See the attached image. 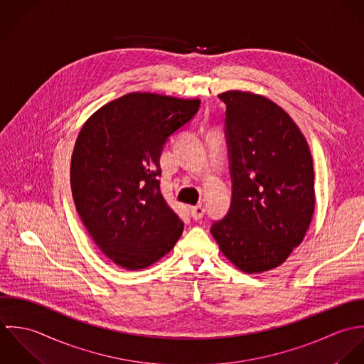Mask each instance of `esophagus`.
Returning a JSON list of instances; mask_svg holds the SVG:
<instances>
[{
	"label": "esophagus",
	"instance_id": "esophagus-1",
	"mask_svg": "<svg viewBox=\"0 0 364 364\" xmlns=\"http://www.w3.org/2000/svg\"><path fill=\"white\" fill-rule=\"evenodd\" d=\"M190 214H191L193 219L198 220V219H201L203 217H204V214H205V208H204L203 205H196V207H191V208H190Z\"/></svg>",
	"mask_w": 364,
	"mask_h": 364
}]
</instances>
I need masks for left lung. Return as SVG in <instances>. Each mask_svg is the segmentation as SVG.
Returning a JSON list of instances; mask_svg holds the SVG:
<instances>
[{"mask_svg":"<svg viewBox=\"0 0 364 364\" xmlns=\"http://www.w3.org/2000/svg\"><path fill=\"white\" fill-rule=\"evenodd\" d=\"M218 97L226 105L232 201L211 233L239 270L263 273L287 260L311 223L312 156L292 118L272 100L239 90Z\"/></svg>","mask_w":364,"mask_h":364,"instance_id":"1","label":"left lung"}]
</instances>
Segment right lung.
<instances>
[{
    "instance_id": "obj_1",
    "label": "right lung",
    "mask_w": 364,
    "mask_h": 364,
    "mask_svg": "<svg viewBox=\"0 0 364 364\" xmlns=\"http://www.w3.org/2000/svg\"><path fill=\"white\" fill-rule=\"evenodd\" d=\"M200 100L131 92L94 112L72 154L75 210L100 250L127 270L167 255L184 223L160 191V154Z\"/></svg>"
}]
</instances>
